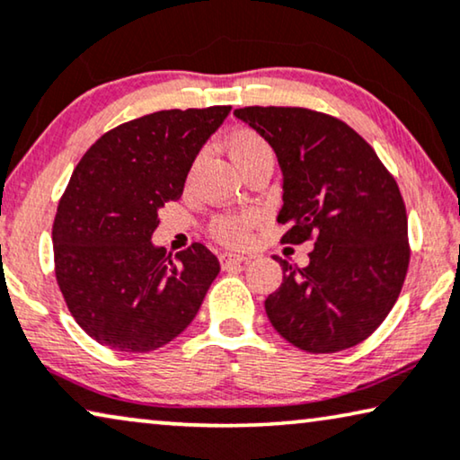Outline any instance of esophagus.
I'll list each match as a JSON object with an SVG mask.
<instances>
[{
	"instance_id": "esophagus-1",
	"label": "esophagus",
	"mask_w": 460,
	"mask_h": 460,
	"mask_svg": "<svg viewBox=\"0 0 460 460\" xmlns=\"http://www.w3.org/2000/svg\"><path fill=\"white\" fill-rule=\"evenodd\" d=\"M219 261H222L224 270H232V268H236V265H243L249 261V257L236 255V252H224V255L219 257Z\"/></svg>"
}]
</instances>
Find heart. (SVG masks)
<instances>
[{
    "instance_id": "1",
    "label": "heart",
    "mask_w": 460,
    "mask_h": 460,
    "mask_svg": "<svg viewBox=\"0 0 460 460\" xmlns=\"http://www.w3.org/2000/svg\"><path fill=\"white\" fill-rule=\"evenodd\" d=\"M230 153L238 168L243 172L261 159H274V151L271 145L255 130H238L234 137L230 138ZM201 164V157L192 159L189 168V181H192L195 172ZM259 216L255 211H238V214H222L211 219L209 232L211 236L217 238L219 243L230 246H241L251 238L252 226L257 224Z\"/></svg>"
}]
</instances>
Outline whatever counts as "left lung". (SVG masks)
I'll use <instances>...</instances> for the list:
<instances>
[{
    "label": "left lung",
    "mask_w": 460,
    "mask_h": 460,
    "mask_svg": "<svg viewBox=\"0 0 460 460\" xmlns=\"http://www.w3.org/2000/svg\"><path fill=\"white\" fill-rule=\"evenodd\" d=\"M276 151L284 174L282 243L315 241L307 268L274 255L284 279L265 313L296 349L328 355L379 328L401 295L411 246L407 209L374 147L334 116L307 108L234 110Z\"/></svg>",
    "instance_id": "obj_1"
}]
</instances>
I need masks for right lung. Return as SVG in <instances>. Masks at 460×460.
<instances>
[{
	"instance_id": "obj_1",
	"label": "right lung",
	"mask_w": 460,
	"mask_h": 460,
	"mask_svg": "<svg viewBox=\"0 0 460 460\" xmlns=\"http://www.w3.org/2000/svg\"><path fill=\"white\" fill-rule=\"evenodd\" d=\"M230 105L164 110L91 145L53 219V268L66 307L93 341L151 352L189 328L219 274L208 246L172 259L151 234L164 203L181 199L192 159Z\"/></svg>"
}]
</instances>
